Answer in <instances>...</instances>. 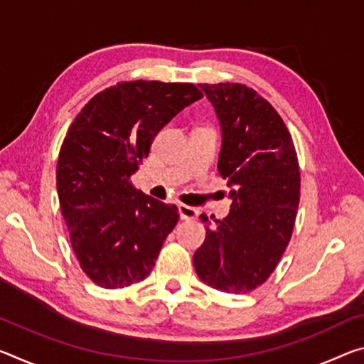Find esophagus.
<instances>
[{
	"label": "esophagus",
	"instance_id": "1",
	"mask_svg": "<svg viewBox=\"0 0 364 364\" xmlns=\"http://www.w3.org/2000/svg\"><path fill=\"white\" fill-rule=\"evenodd\" d=\"M178 212H180V217L183 220H193V218L198 217V210H196L194 207L186 205V204L178 205Z\"/></svg>",
	"mask_w": 364,
	"mask_h": 364
}]
</instances>
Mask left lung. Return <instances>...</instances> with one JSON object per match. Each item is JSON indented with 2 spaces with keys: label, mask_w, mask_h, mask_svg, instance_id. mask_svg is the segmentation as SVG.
Wrapping results in <instances>:
<instances>
[{
  "label": "left lung",
  "mask_w": 364,
  "mask_h": 364,
  "mask_svg": "<svg viewBox=\"0 0 364 364\" xmlns=\"http://www.w3.org/2000/svg\"><path fill=\"white\" fill-rule=\"evenodd\" d=\"M222 131L218 173L232 199L223 220L207 223L194 252L205 285L241 295L262 285L291 238L299 204V165L284 119L243 84H200Z\"/></svg>",
  "instance_id": "left-lung-1"
}]
</instances>
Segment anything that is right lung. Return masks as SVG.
I'll return each mask as SVG.
<instances>
[{"label": "right lung", "instance_id": "obj_1", "mask_svg": "<svg viewBox=\"0 0 364 364\" xmlns=\"http://www.w3.org/2000/svg\"><path fill=\"white\" fill-rule=\"evenodd\" d=\"M199 99L186 82H119L92 97L69 126L56 165L58 198L80 269L99 287L146 279L178 223V207L136 189L131 176L159 131Z\"/></svg>", "mask_w": 364, "mask_h": 364}]
</instances>
